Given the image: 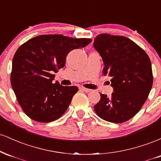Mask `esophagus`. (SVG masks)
<instances>
[{
	"label": "esophagus",
	"mask_w": 161,
	"mask_h": 161,
	"mask_svg": "<svg viewBox=\"0 0 161 161\" xmlns=\"http://www.w3.org/2000/svg\"><path fill=\"white\" fill-rule=\"evenodd\" d=\"M80 88L81 90H82V91H84V92H90L92 91L91 89H89V88H84V87H80Z\"/></svg>",
	"instance_id": "1"
}]
</instances>
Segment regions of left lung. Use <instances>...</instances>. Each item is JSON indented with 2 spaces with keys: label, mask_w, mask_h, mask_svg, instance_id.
I'll return each instance as SVG.
<instances>
[{
  "label": "left lung",
  "mask_w": 161,
  "mask_h": 161,
  "mask_svg": "<svg viewBox=\"0 0 161 161\" xmlns=\"http://www.w3.org/2000/svg\"><path fill=\"white\" fill-rule=\"evenodd\" d=\"M94 47L102 57L103 73L111 77V97L100 93L94 106L97 115L104 120L122 123L141 110L153 85L149 57L142 47L124 36L100 34Z\"/></svg>",
  "instance_id": "left-lung-1"
}]
</instances>
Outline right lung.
Wrapping results in <instances>:
<instances>
[{
  "instance_id": "right-lung-1",
  "label": "right lung",
  "mask_w": 161,
  "mask_h": 161,
  "mask_svg": "<svg viewBox=\"0 0 161 161\" xmlns=\"http://www.w3.org/2000/svg\"><path fill=\"white\" fill-rule=\"evenodd\" d=\"M91 42L90 38L42 35L17 49L13 58L10 82L20 107L29 118L49 123L66 112L79 89L53 83V73L65 66L69 52Z\"/></svg>"
}]
</instances>
